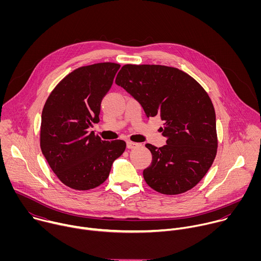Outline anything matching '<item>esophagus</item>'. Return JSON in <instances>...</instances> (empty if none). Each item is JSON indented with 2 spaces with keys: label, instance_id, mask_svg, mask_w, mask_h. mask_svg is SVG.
<instances>
[{
  "label": "esophagus",
  "instance_id": "34e87169",
  "mask_svg": "<svg viewBox=\"0 0 261 261\" xmlns=\"http://www.w3.org/2000/svg\"><path fill=\"white\" fill-rule=\"evenodd\" d=\"M139 144L136 143V142H133V141H127V147L128 148H134L136 146H138Z\"/></svg>",
  "mask_w": 261,
  "mask_h": 261
}]
</instances>
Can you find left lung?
Returning <instances> with one entry per match:
<instances>
[{
	"mask_svg": "<svg viewBox=\"0 0 261 261\" xmlns=\"http://www.w3.org/2000/svg\"><path fill=\"white\" fill-rule=\"evenodd\" d=\"M116 84L140 103L147 118L164 122L159 131L167 144H145L153 157L143 170L146 184L166 195L195 187L218 147L215 108L205 90L189 74L164 65H124Z\"/></svg>",
	"mask_w": 261,
	"mask_h": 261,
	"instance_id": "1",
	"label": "left lung"
}]
</instances>
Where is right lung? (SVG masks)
Instances as JSON below:
<instances>
[{
  "label": "right lung",
  "instance_id": "1",
  "mask_svg": "<svg viewBox=\"0 0 261 261\" xmlns=\"http://www.w3.org/2000/svg\"><path fill=\"white\" fill-rule=\"evenodd\" d=\"M121 65L97 63L70 72L49 94L41 117L40 147L67 187L90 190L103 184L125 151L124 140H102L88 128L99 122L103 97Z\"/></svg>",
  "mask_w": 261,
  "mask_h": 261
}]
</instances>
